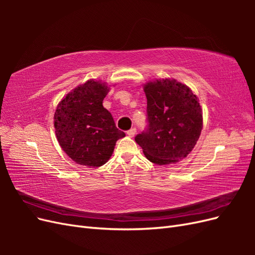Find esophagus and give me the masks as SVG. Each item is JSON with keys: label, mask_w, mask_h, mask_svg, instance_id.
I'll use <instances>...</instances> for the list:
<instances>
[{"label": "esophagus", "mask_w": 255, "mask_h": 255, "mask_svg": "<svg viewBox=\"0 0 255 255\" xmlns=\"http://www.w3.org/2000/svg\"><path fill=\"white\" fill-rule=\"evenodd\" d=\"M127 134H128L129 137H134V136H135V134H136V128H133L128 129V132H127Z\"/></svg>", "instance_id": "obj_1"}]
</instances>
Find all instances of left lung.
Masks as SVG:
<instances>
[{"instance_id":"obj_1","label":"left lung","mask_w":255,"mask_h":255,"mask_svg":"<svg viewBox=\"0 0 255 255\" xmlns=\"http://www.w3.org/2000/svg\"><path fill=\"white\" fill-rule=\"evenodd\" d=\"M145 129L136 135L145 157L169 165L186 157L201 134L203 118L198 98L175 80H156L144 86Z\"/></svg>"}]
</instances>
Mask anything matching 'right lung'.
<instances>
[{
    "instance_id": "obj_1",
    "label": "right lung",
    "mask_w": 255,
    "mask_h": 255,
    "mask_svg": "<svg viewBox=\"0 0 255 255\" xmlns=\"http://www.w3.org/2000/svg\"><path fill=\"white\" fill-rule=\"evenodd\" d=\"M110 88L90 80L59 102L54 114L57 140L67 155L86 167H100L110 159L116 141L126 133L117 128L103 100Z\"/></svg>"
}]
</instances>
